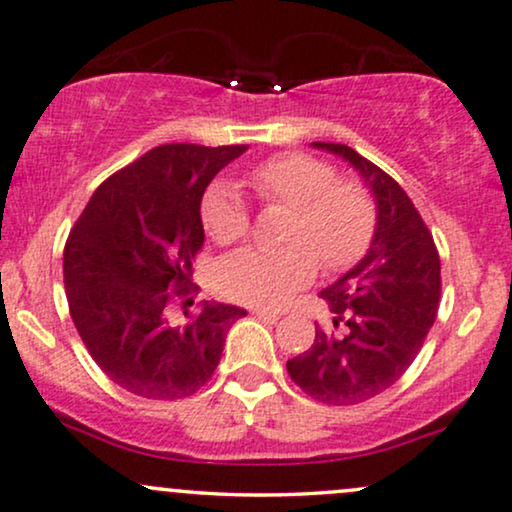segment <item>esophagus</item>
<instances>
[{"label":"esophagus","mask_w":512,"mask_h":512,"mask_svg":"<svg viewBox=\"0 0 512 512\" xmlns=\"http://www.w3.org/2000/svg\"><path fill=\"white\" fill-rule=\"evenodd\" d=\"M252 314H255L257 319H262V321H267V323H276L278 319H281V314L274 312V309H262V307H255V309H252Z\"/></svg>","instance_id":"1"}]
</instances>
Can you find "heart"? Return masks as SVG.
<instances>
[{"label":"heart","instance_id":"obj_1","mask_svg":"<svg viewBox=\"0 0 512 512\" xmlns=\"http://www.w3.org/2000/svg\"><path fill=\"white\" fill-rule=\"evenodd\" d=\"M252 186L267 203L293 210L286 248H243L222 260L217 286L243 304H281L312 281L316 257L326 271L354 267L371 248L375 200L359 181H340L338 170L307 153H283L252 170ZM200 222L215 243L229 245L248 234L243 198L215 184L200 205Z\"/></svg>","mask_w":512,"mask_h":512}]
</instances>
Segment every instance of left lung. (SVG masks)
<instances>
[{"label":"left lung","mask_w":512,"mask_h":512,"mask_svg":"<svg viewBox=\"0 0 512 512\" xmlns=\"http://www.w3.org/2000/svg\"><path fill=\"white\" fill-rule=\"evenodd\" d=\"M361 174L375 198L371 248L345 276L321 290L333 326L288 359V373L309 397L331 406L361 404L392 387L418 357L437 319L439 252L411 198L390 174L345 144L314 141Z\"/></svg>","instance_id":"1"}]
</instances>
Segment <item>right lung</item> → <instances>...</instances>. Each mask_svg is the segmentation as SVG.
I'll use <instances>...</instances> for the list:
<instances>
[{"label": "right lung", "mask_w": 512, "mask_h": 512, "mask_svg": "<svg viewBox=\"0 0 512 512\" xmlns=\"http://www.w3.org/2000/svg\"><path fill=\"white\" fill-rule=\"evenodd\" d=\"M248 146L165 144L108 177L70 231L63 278L73 323L115 385L146 399L198 392L222 359L245 309L203 302L172 319L174 300L196 290L203 248L200 200L217 172ZM193 304V300L184 302Z\"/></svg>", "instance_id": "right-lung-1"}]
</instances>
